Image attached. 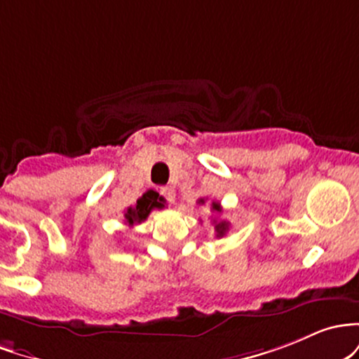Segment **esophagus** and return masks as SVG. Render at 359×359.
<instances>
[{
  "label": "esophagus",
  "instance_id": "obj_1",
  "mask_svg": "<svg viewBox=\"0 0 359 359\" xmlns=\"http://www.w3.org/2000/svg\"><path fill=\"white\" fill-rule=\"evenodd\" d=\"M161 195H163L164 198L169 201V203H172V201H175V188H172V187H163V188H161Z\"/></svg>",
  "mask_w": 359,
  "mask_h": 359
}]
</instances>
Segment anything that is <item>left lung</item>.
I'll return each mask as SVG.
<instances>
[{
  "label": "left lung",
  "instance_id": "obj_1",
  "mask_svg": "<svg viewBox=\"0 0 359 359\" xmlns=\"http://www.w3.org/2000/svg\"><path fill=\"white\" fill-rule=\"evenodd\" d=\"M198 203L203 205L205 203V198H200ZM212 212H217V213L222 212V207H220L219 201H212ZM213 224H215L217 237H224L225 233H227V231H229V222H227V220H220V222H215V220H213Z\"/></svg>",
  "mask_w": 359,
  "mask_h": 359
}]
</instances>
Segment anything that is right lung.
Segmentation results:
<instances>
[{"instance_id": "obj_1", "label": "right lung", "mask_w": 359, "mask_h": 359, "mask_svg": "<svg viewBox=\"0 0 359 359\" xmlns=\"http://www.w3.org/2000/svg\"><path fill=\"white\" fill-rule=\"evenodd\" d=\"M154 208H164V198L159 196V193H156L154 190H149L137 200L134 207L127 208L126 222L128 227L144 222L149 217V213L154 210Z\"/></svg>"}]
</instances>
